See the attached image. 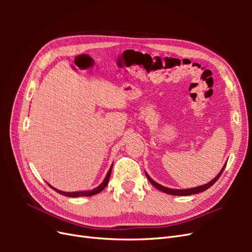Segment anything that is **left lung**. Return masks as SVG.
Returning <instances> with one entry per match:
<instances>
[{"mask_svg": "<svg viewBox=\"0 0 252 252\" xmlns=\"http://www.w3.org/2000/svg\"><path fill=\"white\" fill-rule=\"evenodd\" d=\"M226 165H224V167L222 168V170L220 171V173L217 175V177L213 179L211 182L207 183V184H205L203 186H199V187H195V188H191V189H184V190H178V189H170V188H167V187H164L162 185L158 184V183H156L154 180H152L149 175L146 173V177L147 179L149 180V182L151 183L152 185H154L156 188H158V190H161V191L165 192V193H168V194H171V195H190V194H194V193H199V192H202L204 191V190H207L209 187H211L215 183L219 180V178L220 177V174H222V172L224 171Z\"/></svg>", "mask_w": 252, "mask_h": 252, "instance_id": "8db88e82", "label": "left lung"}]
</instances>
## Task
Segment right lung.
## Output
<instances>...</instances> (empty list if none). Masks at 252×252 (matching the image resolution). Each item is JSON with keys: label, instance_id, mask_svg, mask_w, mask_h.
<instances>
[{"label": "right lung", "instance_id": "add662e5", "mask_svg": "<svg viewBox=\"0 0 252 252\" xmlns=\"http://www.w3.org/2000/svg\"><path fill=\"white\" fill-rule=\"evenodd\" d=\"M111 169H112V165H111V167H110V169H109V171H108V173H107V175H106V178H105V180L103 181V183L102 184L100 185V186H97L96 188H94V189H93V190H88V191H75V192H65V191H61V190H58L57 188H55V187H52V186H50L53 190H55V191H57V192H59L60 194H63V195H65V196H71V197H78V196H90V195H94V194H96V193H98V192H101L102 190L107 186V184H108V182H109V178H110V174H111Z\"/></svg>", "mask_w": 252, "mask_h": 252}]
</instances>
